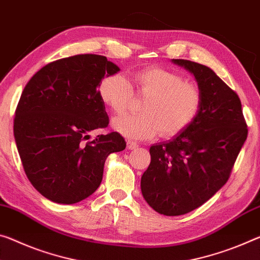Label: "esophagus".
<instances>
[{
  "label": "esophagus",
  "mask_w": 260,
  "mask_h": 260,
  "mask_svg": "<svg viewBox=\"0 0 260 260\" xmlns=\"http://www.w3.org/2000/svg\"><path fill=\"white\" fill-rule=\"evenodd\" d=\"M139 147V145L137 142H134V141H132V140H128V141H127V148H128L129 150H133V149H135V148H138Z\"/></svg>",
  "instance_id": "esophagus-1"
}]
</instances>
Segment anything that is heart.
Instances as JSON below:
<instances>
[{
  "mask_svg": "<svg viewBox=\"0 0 260 260\" xmlns=\"http://www.w3.org/2000/svg\"><path fill=\"white\" fill-rule=\"evenodd\" d=\"M133 91L147 100L141 114L115 118L113 128L125 138L148 140L159 132L174 138L187 129L200 113L203 94L196 83L185 81L182 74L160 67L141 69L128 82L122 75L105 76L98 85V94L114 114L125 112L133 100Z\"/></svg>",
  "mask_w": 260,
  "mask_h": 260,
  "instance_id": "obj_1",
  "label": "heart"
}]
</instances>
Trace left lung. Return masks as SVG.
<instances>
[{
  "instance_id": "obj_1",
  "label": "left lung",
  "mask_w": 260,
  "mask_h": 260,
  "mask_svg": "<svg viewBox=\"0 0 260 260\" xmlns=\"http://www.w3.org/2000/svg\"><path fill=\"white\" fill-rule=\"evenodd\" d=\"M194 75L203 105L194 122L171 141L151 146V162L141 177L145 200L167 216L200 207L229 179L248 126L238 94L211 68L174 59Z\"/></svg>"
}]
</instances>
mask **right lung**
I'll return each mask as SVG.
<instances>
[{"label":"right lung","mask_w":260,"mask_h":260,"mask_svg":"<svg viewBox=\"0 0 260 260\" xmlns=\"http://www.w3.org/2000/svg\"><path fill=\"white\" fill-rule=\"evenodd\" d=\"M119 71L106 56L78 54L46 64L24 88L15 141L30 183L53 203L76 204L91 196L108 156L126 148L118 132L86 141L90 132L109 125L98 85Z\"/></svg>","instance_id":"obj_1"}]
</instances>
